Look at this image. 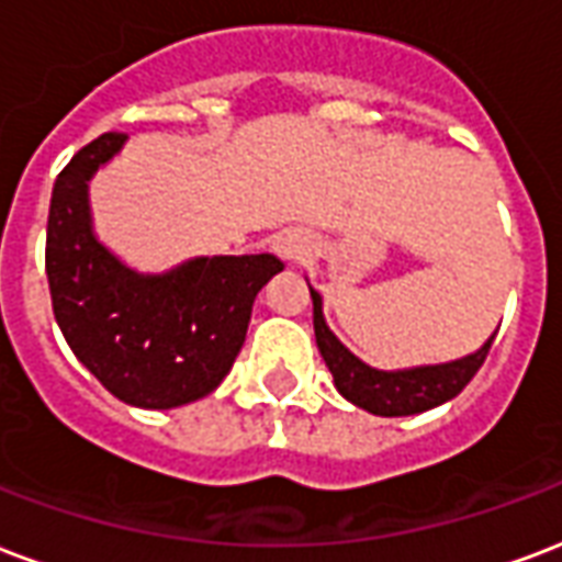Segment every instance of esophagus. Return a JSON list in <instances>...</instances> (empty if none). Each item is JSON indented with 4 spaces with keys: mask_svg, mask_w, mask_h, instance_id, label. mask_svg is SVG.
Listing matches in <instances>:
<instances>
[{
    "mask_svg": "<svg viewBox=\"0 0 562 562\" xmlns=\"http://www.w3.org/2000/svg\"><path fill=\"white\" fill-rule=\"evenodd\" d=\"M273 252L285 261L303 259V256H306V238L297 235V232H285V235H280L277 244H273Z\"/></svg>",
    "mask_w": 562,
    "mask_h": 562,
    "instance_id": "1",
    "label": "esophagus"
}]
</instances>
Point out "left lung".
Returning a JSON list of instances; mask_svg holds the SVG:
<instances>
[{"mask_svg": "<svg viewBox=\"0 0 562 562\" xmlns=\"http://www.w3.org/2000/svg\"><path fill=\"white\" fill-rule=\"evenodd\" d=\"M313 294V324L315 342L322 351L324 363L334 375L336 390L342 393L351 405L378 414V417H411L423 414L450 402L471 384V378L480 372V366L488 357L494 336L482 345L476 355L461 357L452 363L440 366H417V369H402V372H381L366 366L360 357H355L327 327L322 313V294L310 289Z\"/></svg>", "mask_w": 562, "mask_h": 562, "instance_id": "left-lung-1", "label": "left lung"}]
</instances>
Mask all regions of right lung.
I'll use <instances>...</instances> for the list:
<instances>
[{
    "mask_svg": "<svg viewBox=\"0 0 562 562\" xmlns=\"http://www.w3.org/2000/svg\"><path fill=\"white\" fill-rule=\"evenodd\" d=\"M103 133L70 157L53 184L47 280L70 351L112 396L166 411L214 393L247 339L252 301L282 261L202 256L166 273H136L94 238L89 181L122 151Z\"/></svg>",
    "mask_w": 562,
    "mask_h": 562,
    "instance_id": "add662e5",
    "label": "right lung"
}]
</instances>
